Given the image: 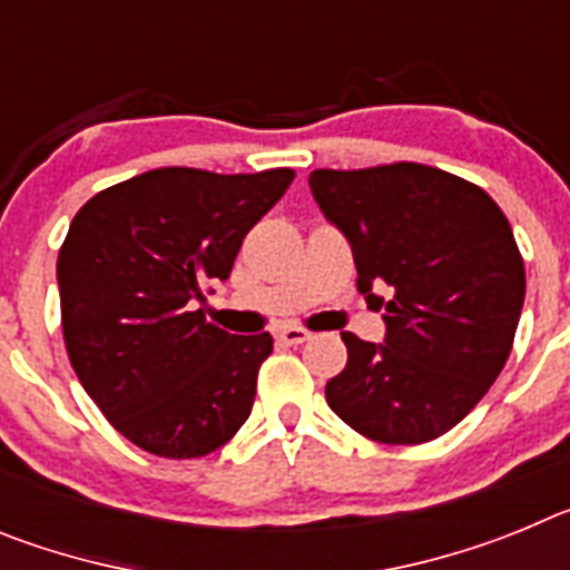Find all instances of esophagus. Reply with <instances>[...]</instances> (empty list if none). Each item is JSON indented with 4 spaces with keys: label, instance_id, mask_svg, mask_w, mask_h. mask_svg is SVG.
<instances>
[{
    "label": "esophagus",
    "instance_id": "esophagus-1",
    "mask_svg": "<svg viewBox=\"0 0 570 570\" xmlns=\"http://www.w3.org/2000/svg\"><path fill=\"white\" fill-rule=\"evenodd\" d=\"M276 340L285 342V345H302V342L311 340V331L296 328V325H288V328H282L279 334H276Z\"/></svg>",
    "mask_w": 570,
    "mask_h": 570
}]
</instances>
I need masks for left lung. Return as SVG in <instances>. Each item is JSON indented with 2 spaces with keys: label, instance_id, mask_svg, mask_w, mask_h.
Listing matches in <instances>:
<instances>
[{
  "label": "left lung",
  "instance_id": "1",
  "mask_svg": "<svg viewBox=\"0 0 570 570\" xmlns=\"http://www.w3.org/2000/svg\"><path fill=\"white\" fill-rule=\"evenodd\" d=\"M311 190L347 236L356 288L385 305V342L342 334L347 365L325 400L385 445H420L465 420L511 354L525 265L480 185L420 163L320 168ZM389 288L387 301L375 294Z\"/></svg>",
  "mask_w": 570,
  "mask_h": 570
}]
</instances>
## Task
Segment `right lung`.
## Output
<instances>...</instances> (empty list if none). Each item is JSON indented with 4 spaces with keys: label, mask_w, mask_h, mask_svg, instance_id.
Segmentation results:
<instances>
[{
    "label": "right lung",
    "mask_w": 570,
    "mask_h": 570,
    "mask_svg": "<svg viewBox=\"0 0 570 570\" xmlns=\"http://www.w3.org/2000/svg\"><path fill=\"white\" fill-rule=\"evenodd\" d=\"M291 183V168H156L73 216L57 259L70 365L105 420L148 454L205 456L248 420L274 340L228 334L194 302L228 279L245 234Z\"/></svg>",
    "instance_id": "1"
}]
</instances>
